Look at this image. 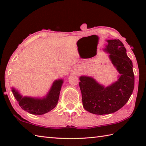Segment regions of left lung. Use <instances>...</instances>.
Masks as SVG:
<instances>
[{"label": "left lung", "mask_w": 146, "mask_h": 146, "mask_svg": "<svg viewBox=\"0 0 146 146\" xmlns=\"http://www.w3.org/2000/svg\"><path fill=\"white\" fill-rule=\"evenodd\" d=\"M103 51L108 54L111 64L119 75L117 80L105 86L92 76L80 77L83 106L94 114L115 112L124 106L134 88L132 62L127 54L124 45L119 39H108Z\"/></svg>", "instance_id": "obj_1"}]
</instances>
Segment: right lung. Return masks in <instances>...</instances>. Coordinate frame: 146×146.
<instances>
[{
  "label": "right lung",
  "instance_id": "1",
  "mask_svg": "<svg viewBox=\"0 0 146 146\" xmlns=\"http://www.w3.org/2000/svg\"><path fill=\"white\" fill-rule=\"evenodd\" d=\"M63 82L62 78L54 80L48 92L43 97L23 96L14 87L11 88V91L22 109L31 114L42 115L56 106Z\"/></svg>",
  "mask_w": 146,
  "mask_h": 146
}]
</instances>
